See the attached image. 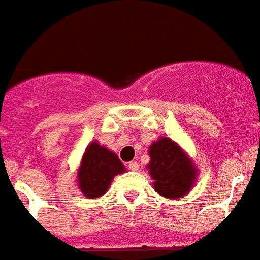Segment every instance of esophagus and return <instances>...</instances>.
I'll return each instance as SVG.
<instances>
[{"mask_svg":"<svg viewBox=\"0 0 260 260\" xmlns=\"http://www.w3.org/2000/svg\"><path fill=\"white\" fill-rule=\"evenodd\" d=\"M127 167H128L130 170L136 172V170H139V163H137V161H130V163L127 165Z\"/></svg>","mask_w":260,"mask_h":260,"instance_id":"esophagus-1","label":"esophagus"}]
</instances>
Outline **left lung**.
I'll return each instance as SVG.
<instances>
[{
	"mask_svg": "<svg viewBox=\"0 0 260 260\" xmlns=\"http://www.w3.org/2000/svg\"><path fill=\"white\" fill-rule=\"evenodd\" d=\"M149 173L154 190L165 198H182L190 190L196 179V169L184 151L170 139H160L150 146Z\"/></svg>",
	"mask_w": 260,
	"mask_h": 260,
	"instance_id": "8db88e82",
	"label": "left lung"
}]
</instances>
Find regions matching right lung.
I'll return each mask as SVG.
<instances>
[{"instance_id":"right-lung-1","label":"right lung","mask_w":260,"mask_h":260,"mask_svg":"<svg viewBox=\"0 0 260 260\" xmlns=\"http://www.w3.org/2000/svg\"><path fill=\"white\" fill-rule=\"evenodd\" d=\"M124 172L123 163L109 149L100 146L99 143H91L85 149L78 170V186L88 199H95L103 196L113 177Z\"/></svg>"}]
</instances>
